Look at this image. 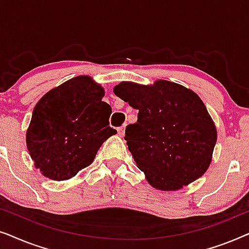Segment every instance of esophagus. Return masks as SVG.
<instances>
[{
    "label": "esophagus",
    "instance_id": "obj_1",
    "mask_svg": "<svg viewBox=\"0 0 249 249\" xmlns=\"http://www.w3.org/2000/svg\"><path fill=\"white\" fill-rule=\"evenodd\" d=\"M124 128H125V124L121 125V127H119V128H118V132H119V135H120V136H124Z\"/></svg>",
    "mask_w": 249,
    "mask_h": 249
}]
</instances>
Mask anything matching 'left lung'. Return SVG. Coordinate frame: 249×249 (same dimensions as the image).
I'll return each instance as SVG.
<instances>
[{
    "mask_svg": "<svg viewBox=\"0 0 249 249\" xmlns=\"http://www.w3.org/2000/svg\"><path fill=\"white\" fill-rule=\"evenodd\" d=\"M114 94L138 110L124 139L137 166L156 189L177 190L209 168L216 129L202 100L181 85L122 81Z\"/></svg>",
    "mask_w": 249,
    "mask_h": 249,
    "instance_id": "8db88e82",
    "label": "left lung"
}]
</instances>
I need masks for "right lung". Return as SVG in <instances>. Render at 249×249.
<instances>
[{"mask_svg":"<svg viewBox=\"0 0 249 249\" xmlns=\"http://www.w3.org/2000/svg\"><path fill=\"white\" fill-rule=\"evenodd\" d=\"M103 96L104 89L90 77L78 76L40 98L26 141L42 175L56 181L72 178L117 132L108 125L112 110Z\"/></svg>","mask_w":249,"mask_h":249,"instance_id":"1","label":"right lung"}]
</instances>
